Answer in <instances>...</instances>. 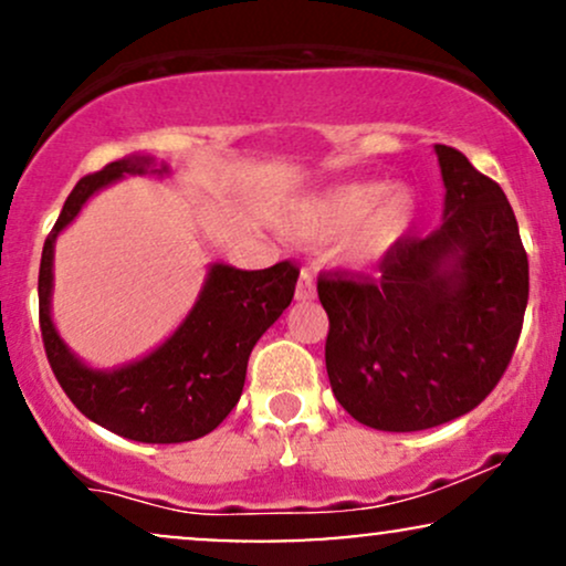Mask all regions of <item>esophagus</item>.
<instances>
[{
	"instance_id": "34e87169",
	"label": "esophagus",
	"mask_w": 566,
	"mask_h": 566,
	"mask_svg": "<svg viewBox=\"0 0 566 566\" xmlns=\"http://www.w3.org/2000/svg\"><path fill=\"white\" fill-rule=\"evenodd\" d=\"M295 297H297V301H311V297H316L314 271H311V269L301 271V279H297V287H295Z\"/></svg>"
}]
</instances>
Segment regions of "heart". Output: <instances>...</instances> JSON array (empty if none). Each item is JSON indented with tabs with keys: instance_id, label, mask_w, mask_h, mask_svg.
<instances>
[{
	"instance_id": "heart-1",
	"label": "heart",
	"mask_w": 566,
	"mask_h": 566,
	"mask_svg": "<svg viewBox=\"0 0 566 566\" xmlns=\"http://www.w3.org/2000/svg\"><path fill=\"white\" fill-rule=\"evenodd\" d=\"M418 201L407 186L386 180H354L329 188L303 205L290 220V233L303 242L346 233L343 258L354 269H373L412 226Z\"/></svg>"
}]
</instances>
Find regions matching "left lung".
<instances>
[{
	"mask_svg": "<svg viewBox=\"0 0 566 566\" xmlns=\"http://www.w3.org/2000/svg\"><path fill=\"white\" fill-rule=\"evenodd\" d=\"M441 226L405 237L380 279L319 276L335 399L378 431H426L482 405L509 367L530 263L503 188L458 148L433 146Z\"/></svg>",
	"mask_w": 566,
	"mask_h": 566,
	"instance_id": "8db88e82",
	"label": "left lung"
}]
</instances>
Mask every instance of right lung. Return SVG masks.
<instances>
[{"mask_svg":"<svg viewBox=\"0 0 566 566\" xmlns=\"http://www.w3.org/2000/svg\"><path fill=\"white\" fill-rule=\"evenodd\" d=\"M167 172L170 167L154 157L133 154L82 178L44 242L39 265V327L57 382L84 418L143 444L191 441L223 423L242 396L252 348L290 305L301 274L287 261L263 271L210 263L197 303L151 354L114 369L84 365L53 322L55 239L101 188L125 175L165 178Z\"/></svg>","mask_w":566,"mask_h":566,"instance_id":"obj_1","label":"right lung"}]
</instances>
